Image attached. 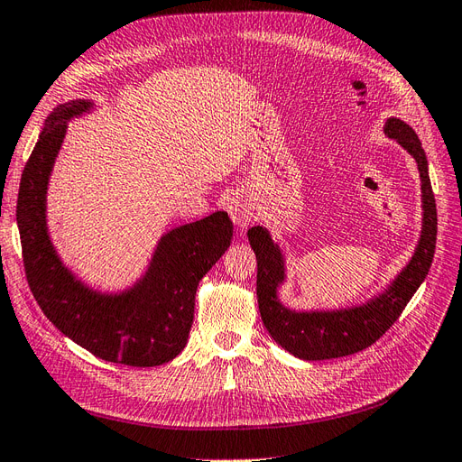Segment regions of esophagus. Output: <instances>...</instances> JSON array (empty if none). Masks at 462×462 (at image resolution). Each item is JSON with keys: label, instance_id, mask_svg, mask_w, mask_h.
<instances>
[{"label": "esophagus", "instance_id": "esophagus-1", "mask_svg": "<svg viewBox=\"0 0 462 462\" xmlns=\"http://www.w3.org/2000/svg\"><path fill=\"white\" fill-rule=\"evenodd\" d=\"M228 213H230V218L234 225L240 228V230H245L253 220H255V213H253L251 207L247 203H244L242 199H230L228 201Z\"/></svg>", "mask_w": 462, "mask_h": 462}]
</instances>
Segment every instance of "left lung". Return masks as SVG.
Returning <instances> with one entry per match:
<instances>
[{"label":"left lung","instance_id":"8db88e82","mask_svg":"<svg viewBox=\"0 0 462 462\" xmlns=\"http://www.w3.org/2000/svg\"><path fill=\"white\" fill-rule=\"evenodd\" d=\"M383 132L397 140L414 159L422 180V234L409 264L383 293L365 305L341 310L295 312L278 300V286L284 282V257L269 230L253 226L247 232L257 257V301L264 328L278 346L303 361H324L347 356L370 347L399 319L414 291L424 282L434 261L438 211L428 176V161L416 132L401 121L388 118Z\"/></svg>","mask_w":462,"mask_h":462}]
</instances>
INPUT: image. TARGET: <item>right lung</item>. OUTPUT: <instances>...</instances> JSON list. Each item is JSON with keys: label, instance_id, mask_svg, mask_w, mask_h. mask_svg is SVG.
Masks as SVG:
<instances>
[{"label": "right lung", "instance_id": "obj_1", "mask_svg": "<svg viewBox=\"0 0 462 462\" xmlns=\"http://www.w3.org/2000/svg\"><path fill=\"white\" fill-rule=\"evenodd\" d=\"M92 101L59 106L28 157L17 199V225L28 286L57 330L103 361L159 366L186 347L199 280L232 242L228 213L217 211L161 237L145 276L123 293L84 286L59 259L46 225V193L67 123Z\"/></svg>", "mask_w": 462, "mask_h": 462}]
</instances>
